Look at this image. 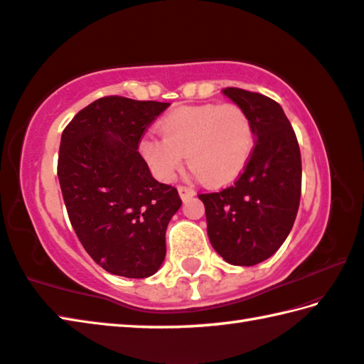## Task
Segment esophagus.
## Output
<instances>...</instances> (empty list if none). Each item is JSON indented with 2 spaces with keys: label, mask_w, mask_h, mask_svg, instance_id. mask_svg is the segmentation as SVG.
Listing matches in <instances>:
<instances>
[{
  "label": "esophagus",
  "mask_w": 364,
  "mask_h": 364,
  "mask_svg": "<svg viewBox=\"0 0 364 364\" xmlns=\"http://www.w3.org/2000/svg\"><path fill=\"white\" fill-rule=\"evenodd\" d=\"M178 193H180L183 200H189L191 197L196 196V191L191 186H178Z\"/></svg>",
  "instance_id": "34e87169"
}]
</instances>
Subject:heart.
Returning <instances> with one entry per match:
<instances>
[{"mask_svg": "<svg viewBox=\"0 0 364 364\" xmlns=\"http://www.w3.org/2000/svg\"><path fill=\"white\" fill-rule=\"evenodd\" d=\"M161 132L141 138L140 154L162 181L173 180L186 156L205 184L223 186L245 170L255 149L253 122L235 103L178 108L164 117Z\"/></svg>", "mask_w": 364, "mask_h": 364, "instance_id": "obj_1", "label": "heart"}]
</instances>
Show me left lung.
Listing matches in <instances>:
<instances>
[{
    "instance_id": "left-lung-1",
    "label": "left lung",
    "mask_w": 364,
    "mask_h": 364,
    "mask_svg": "<svg viewBox=\"0 0 364 364\" xmlns=\"http://www.w3.org/2000/svg\"><path fill=\"white\" fill-rule=\"evenodd\" d=\"M223 94L248 113L255 149L230 186L199 199L216 253L234 266H255L282 247L294 224L302 181L299 143L272 98L239 87H226Z\"/></svg>"
}]
</instances>
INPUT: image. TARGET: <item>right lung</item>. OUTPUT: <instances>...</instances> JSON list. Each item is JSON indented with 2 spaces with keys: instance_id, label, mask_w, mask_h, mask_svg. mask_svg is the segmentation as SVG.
<instances>
[{
  "instance_id": "obj_1",
  "label": "right lung",
  "mask_w": 364,
  "mask_h": 364,
  "mask_svg": "<svg viewBox=\"0 0 364 364\" xmlns=\"http://www.w3.org/2000/svg\"><path fill=\"white\" fill-rule=\"evenodd\" d=\"M170 103L109 95L65 127L57 175L73 229L107 272L146 279L165 257V230L181 199L156 181L138 153L141 136Z\"/></svg>"
}]
</instances>
